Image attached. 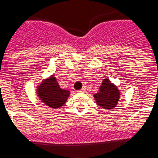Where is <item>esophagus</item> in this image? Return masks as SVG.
<instances>
[{"label": "esophagus", "mask_w": 158, "mask_h": 158, "mask_svg": "<svg viewBox=\"0 0 158 158\" xmlns=\"http://www.w3.org/2000/svg\"><path fill=\"white\" fill-rule=\"evenodd\" d=\"M85 90H86V88L84 87V88H83V89H82L79 90V92H80V93H84V92H85Z\"/></svg>", "instance_id": "esophagus-1"}]
</instances>
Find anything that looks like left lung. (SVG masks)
I'll use <instances>...</instances> for the list:
<instances>
[{"mask_svg":"<svg viewBox=\"0 0 158 158\" xmlns=\"http://www.w3.org/2000/svg\"><path fill=\"white\" fill-rule=\"evenodd\" d=\"M94 98L98 106L103 109L109 110L115 108L121 98V91L108 78H104L98 88V92L94 94Z\"/></svg>","mask_w":158,"mask_h":158,"instance_id":"1","label":"left lung"}]
</instances>
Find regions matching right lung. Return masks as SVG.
Listing matches in <instances>:
<instances>
[{
	"mask_svg": "<svg viewBox=\"0 0 158 158\" xmlns=\"http://www.w3.org/2000/svg\"><path fill=\"white\" fill-rule=\"evenodd\" d=\"M36 95L49 108H60L67 102L70 92L60 87L56 77L52 74L44 78L36 86Z\"/></svg>",
	"mask_w": 158,
	"mask_h": 158,
	"instance_id": "1",
	"label": "right lung"
}]
</instances>
